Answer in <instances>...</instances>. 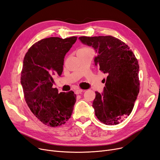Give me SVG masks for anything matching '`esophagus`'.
Here are the masks:
<instances>
[{
    "label": "esophagus",
    "mask_w": 160,
    "mask_h": 160,
    "mask_svg": "<svg viewBox=\"0 0 160 160\" xmlns=\"http://www.w3.org/2000/svg\"><path fill=\"white\" fill-rule=\"evenodd\" d=\"M85 90H83V89H77L76 91H75V93L76 94H80V93H81L82 92H83Z\"/></svg>",
    "instance_id": "esophagus-1"
}]
</instances>
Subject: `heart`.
<instances>
[{"mask_svg":"<svg viewBox=\"0 0 160 160\" xmlns=\"http://www.w3.org/2000/svg\"><path fill=\"white\" fill-rule=\"evenodd\" d=\"M80 50H82V51H88V50H91L90 49H89V48H82V49H81Z\"/></svg>","mask_w":160,"mask_h":160,"instance_id":"obj_1","label":"heart"}]
</instances>
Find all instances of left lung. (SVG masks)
<instances>
[{"label": "left lung", "mask_w": 160, "mask_h": 160, "mask_svg": "<svg viewBox=\"0 0 160 160\" xmlns=\"http://www.w3.org/2000/svg\"><path fill=\"white\" fill-rule=\"evenodd\" d=\"M83 45L97 53L95 65L107 74L103 92L95 91L93 108L96 117L106 125H117L129 115L139 91V67L129 47L112 36L80 37Z\"/></svg>", "instance_id": "obj_1"}]
</instances>
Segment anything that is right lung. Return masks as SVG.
<instances>
[{"label":"right lung","instance_id":"1","mask_svg":"<svg viewBox=\"0 0 160 160\" xmlns=\"http://www.w3.org/2000/svg\"><path fill=\"white\" fill-rule=\"evenodd\" d=\"M77 37H49L35 42L24 57L21 77L26 103L42 123L51 127L65 124L76 102L74 92L58 93L52 76H61L64 58Z\"/></svg>","mask_w":160,"mask_h":160}]
</instances>
